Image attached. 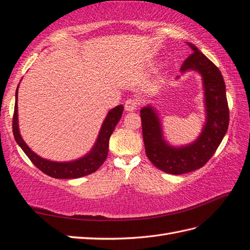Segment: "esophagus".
Here are the masks:
<instances>
[{
  "instance_id": "esophagus-1",
  "label": "esophagus",
  "mask_w": 250,
  "mask_h": 250,
  "mask_svg": "<svg viewBox=\"0 0 250 250\" xmlns=\"http://www.w3.org/2000/svg\"><path fill=\"white\" fill-rule=\"evenodd\" d=\"M138 104H139V102H138V99H136V98L127 99V101L125 102V110L131 112V111H135L137 109Z\"/></svg>"
}]
</instances>
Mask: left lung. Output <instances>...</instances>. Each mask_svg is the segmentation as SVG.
Here are the masks:
<instances>
[{"instance_id":"8db88e82","label":"left lung","mask_w":250,"mask_h":250,"mask_svg":"<svg viewBox=\"0 0 250 250\" xmlns=\"http://www.w3.org/2000/svg\"><path fill=\"white\" fill-rule=\"evenodd\" d=\"M192 53L183 63L181 71L197 70L203 79L207 123L198 139L182 147L168 146L163 138L158 116L149 106L140 110L146 156L155 167L170 174H183L200 169L215 154L229 126V107L225 81L212 61L193 43L187 42Z\"/></svg>"}]
</instances>
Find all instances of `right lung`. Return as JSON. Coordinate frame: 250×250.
<instances>
[{"mask_svg": "<svg viewBox=\"0 0 250 250\" xmlns=\"http://www.w3.org/2000/svg\"><path fill=\"white\" fill-rule=\"evenodd\" d=\"M18 87L16 90V103L13 116V132L16 142L19 144L22 151L26 154V156L30 158L31 162L35 165V167H37L45 174L54 177V179H78V177L93 173V172H95L101 167L108 156L110 137L112 135L116 124L119 123L122 113H123L124 108L122 104L109 111L106 120L103 123L102 129L99 131L95 146H94L90 153L85 155L84 157L74 160V162L55 163L43 159L36 155L26 146V143L20 136L18 127V106H17Z\"/></svg>", "mask_w": 250, "mask_h": 250, "instance_id": "1", "label": "right lung"}]
</instances>
